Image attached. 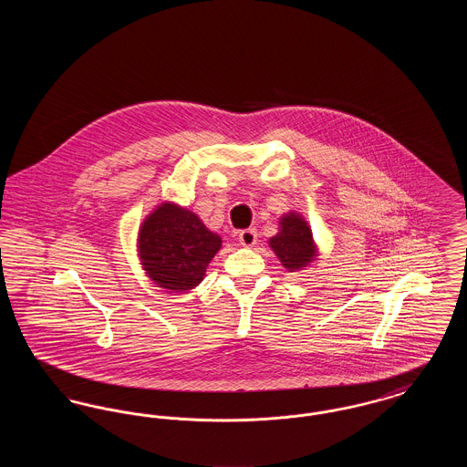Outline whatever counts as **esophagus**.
Listing matches in <instances>:
<instances>
[{
	"label": "esophagus",
	"instance_id": "34e87169",
	"mask_svg": "<svg viewBox=\"0 0 467 467\" xmlns=\"http://www.w3.org/2000/svg\"><path fill=\"white\" fill-rule=\"evenodd\" d=\"M238 240H240V244H244V246H254V244H257V231L255 229H244V231L240 233Z\"/></svg>",
	"mask_w": 467,
	"mask_h": 467
}]
</instances>
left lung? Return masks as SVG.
I'll return each instance as SVG.
<instances>
[{
    "instance_id": "obj_1",
    "label": "left lung",
    "mask_w": 467,
    "mask_h": 467,
    "mask_svg": "<svg viewBox=\"0 0 467 467\" xmlns=\"http://www.w3.org/2000/svg\"><path fill=\"white\" fill-rule=\"evenodd\" d=\"M280 233L269 240L273 252L289 271L306 266L315 257L313 236L306 221L297 213H289L280 221Z\"/></svg>"
}]
</instances>
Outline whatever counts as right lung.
Returning <instances> with one entry per match:
<instances>
[{"label":"right lung","instance_id":"obj_1","mask_svg":"<svg viewBox=\"0 0 467 467\" xmlns=\"http://www.w3.org/2000/svg\"><path fill=\"white\" fill-rule=\"evenodd\" d=\"M219 234L208 231L200 217L177 204L164 202L141 223L138 252L147 275L164 289H192L208 263L221 250Z\"/></svg>","mask_w":467,"mask_h":467}]
</instances>
